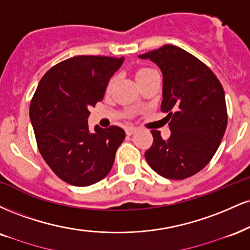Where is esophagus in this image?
<instances>
[{
  "instance_id": "obj_1",
  "label": "esophagus",
  "mask_w": 250,
  "mask_h": 250,
  "mask_svg": "<svg viewBox=\"0 0 250 250\" xmlns=\"http://www.w3.org/2000/svg\"><path fill=\"white\" fill-rule=\"evenodd\" d=\"M136 131H137L136 127H127V128H125V134H127L128 136H130V135L135 134Z\"/></svg>"
}]
</instances>
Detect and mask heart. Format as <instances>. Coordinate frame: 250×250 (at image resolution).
Masks as SVG:
<instances>
[{
	"instance_id": "b5f03b06",
	"label": "heart",
	"mask_w": 250,
	"mask_h": 250,
	"mask_svg": "<svg viewBox=\"0 0 250 250\" xmlns=\"http://www.w3.org/2000/svg\"><path fill=\"white\" fill-rule=\"evenodd\" d=\"M149 71H151V70H150V68H140V70L136 72V78L140 76H143V74H146V73H148Z\"/></svg>"
}]
</instances>
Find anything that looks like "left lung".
Segmentation results:
<instances>
[{"instance_id":"8db88e82","label":"left lung","mask_w":250,"mask_h":250,"mask_svg":"<svg viewBox=\"0 0 250 250\" xmlns=\"http://www.w3.org/2000/svg\"><path fill=\"white\" fill-rule=\"evenodd\" d=\"M163 74L161 109L167 113L171 135L163 140L151 130L154 143L146 151L151 169L169 179H185L208 164L227 127V108L220 81L194 56L174 45L138 56Z\"/></svg>"}]
</instances>
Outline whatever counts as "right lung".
I'll use <instances>...</instances> for the list:
<instances>
[{
	"mask_svg": "<svg viewBox=\"0 0 250 250\" xmlns=\"http://www.w3.org/2000/svg\"><path fill=\"white\" fill-rule=\"evenodd\" d=\"M125 58L77 56L50 68L30 104L39 152L60 179L74 186L107 176L125 137L122 128L88 127L89 108L104 99L108 81Z\"/></svg>",
	"mask_w": 250,
	"mask_h": 250,
	"instance_id": "1",
	"label": "right lung"
}]
</instances>
